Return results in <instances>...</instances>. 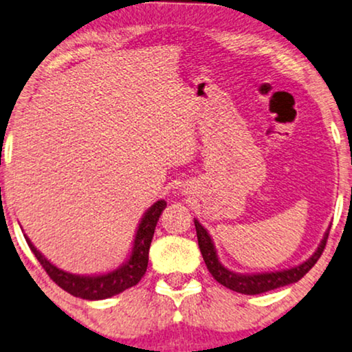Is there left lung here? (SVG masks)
<instances>
[{
	"label": "left lung",
	"mask_w": 352,
	"mask_h": 352,
	"mask_svg": "<svg viewBox=\"0 0 352 352\" xmlns=\"http://www.w3.org/2000/svg\"><path fill=\"white\" fill-rule=\"evenodd\" d=\"M196 227V235H198V245L201 250V254H203V259L208 265V270L210 275L217 280L220 285L227 287L228 289H233V292L241 293V294H261L265 292H270V289L285 287V285L296 283L298 280H301L304 275L307 274L309 270L316 265V262L320 259L323 250H325L327 240H329V232L327 230L325 236L320 241V246L317 248V251L309 257L306 262H302L301 265L293 267V269L280 270V272H270V274H254V275H243V274H235V272L225 269V267L220 264L217 252H215L214 243L210 240L209 233L206 232V228L201 225L198 220H195Z\"/></svg>",
	"instance_id": "1"
}]
</instances>
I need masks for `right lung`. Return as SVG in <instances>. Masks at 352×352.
Instances as JSON below:
<instances>
[{"instance_id":"1","label":"right lung","mask_w":352,"mask_h":352,"mask_svg":"<svg viewBox=\"0 0 352 352\" xmlns=\"http://www.w3.org/2000/svg\"><path fill=\"white\" fill-rule=\"evenodd\" d=\"M167 203L164 199L154 203L151 208L146 210L143 215L142 222L138 225L137 236H135L133 250L130 259L120 265L119 269L109 272L104 275H93V277H83V275H74L69 272H64L58 269V267L51 264L36 248L32 245V241L25 236L27 245L30 246L32 252H34L36 259L43 267L46 274L53 282L72 294L75 298L90 299V301H96V299H106L111 296H116L125 289L132 288L137 285L146 272L148 267V254L149 246H151V240L156 230V223L161 212L166 209Z\"/></svg>"}]
</instances>
